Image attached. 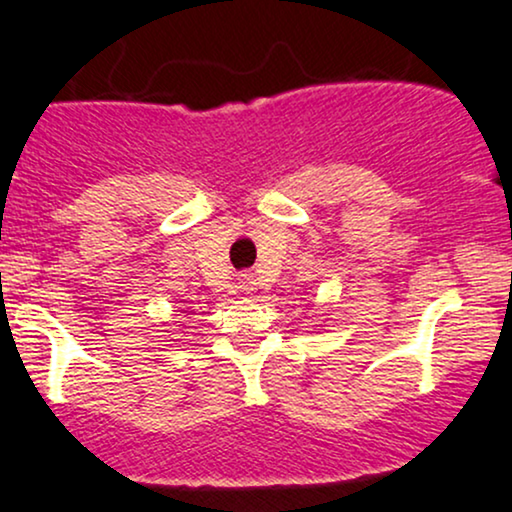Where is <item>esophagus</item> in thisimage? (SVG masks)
<instances>
[{
	"label": "esophagus",
	"mask_w": 512,
	"mask_h": 512,
	"mask_svg": "<svg viewBox=\"0 0 512 512\" xmlns=\"http://www.w3.org/2000/svg\"><path fill=\"white\" fill-rule=\"evenodd\" d=\"M239 289H242V292H254L256 289V280H254V275H242L239 277Z\"/></svg>",
	"instance_id": "1"
}]
</instances>
